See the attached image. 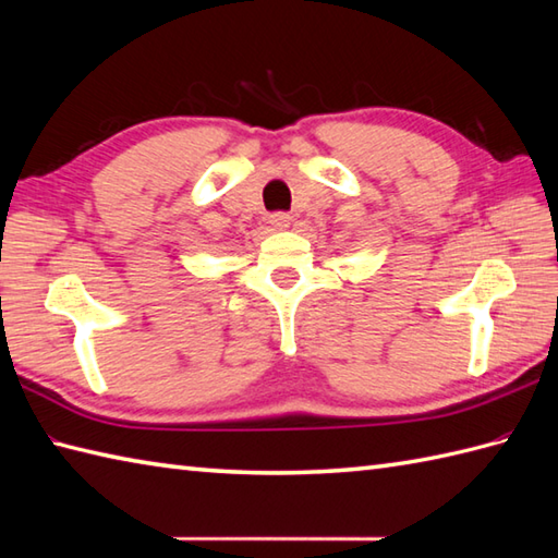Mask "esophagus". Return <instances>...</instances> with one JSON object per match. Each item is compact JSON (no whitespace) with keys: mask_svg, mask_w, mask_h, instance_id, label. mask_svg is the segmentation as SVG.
Returning <instances> with one entry per match:
<instances>
[{"mask_svg":"<svg viewBox=\"0 0 558 558\" xmlns=\"http://www.w3.org/2000/svg\"><path fill=\"white\" fill-rule=\"evenodd\" d=\"M268 222L272 230H288L292 225V216H288V213H272Z\"/></svg>","mask_w":558,"mask_h":558,"instance_id":"obj_1","label":"esophagus"}]
</instances>
